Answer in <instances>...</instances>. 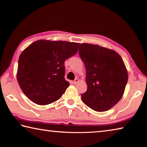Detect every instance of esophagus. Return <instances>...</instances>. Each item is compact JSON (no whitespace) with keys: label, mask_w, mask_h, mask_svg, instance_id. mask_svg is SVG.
Instances as JSON below:
<instances>
[{"label":"esophagus","mask_w":147,"mask_h":147,"mask_svg":"<svg viewBox=\"0 0 147 147\" xmlns=\"http://www.w3.org/2000/svg\"><path fill=\"white\" fill-rule=\"evenodd\" d=\"M79 82V79H78V78H76L75 80H74L73 81V84H78Z\"/></svg>","instance_id":"34e87169"}]
</instances>
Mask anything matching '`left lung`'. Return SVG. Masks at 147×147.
<instances>
[{
	"label": "left lung",
	"mask_w": 147,
	"mask_h": 147,
	"mask_svg": "<svg viewBox=\"0 0 147 147\" xmlns=\"http://www.w3.org/2000/svg\"><path fill=\"white\" fill-rule=\"evenodd\" d=\"M79 55L86 69L88 89L83 102L96 111L111 109L123 97L128 72L123 59L113 50L98 45L81 43Z\"/></svg>",
	"instance_id": "left-lung-1"
}]
</instances>
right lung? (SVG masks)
<instances>
[{
  "mask_svg": "<svg viewBox=\"0 0 147 147\" xmlns=\"http://www.w3.org/2000/svg\"><path fill=\"white\" fill-rule=\"evenodd\" d=\"M78 45L73 42L41 39L22 52L17 78L30 100L47 105L61 97L69 86L64 78L65 61L78 52Z\"/></svg>",
  "mask_w": 147,
  "mask_h": 147,
  "instance_id": "right-lung-1",
  "label": "right lung"
}]
</instances>
